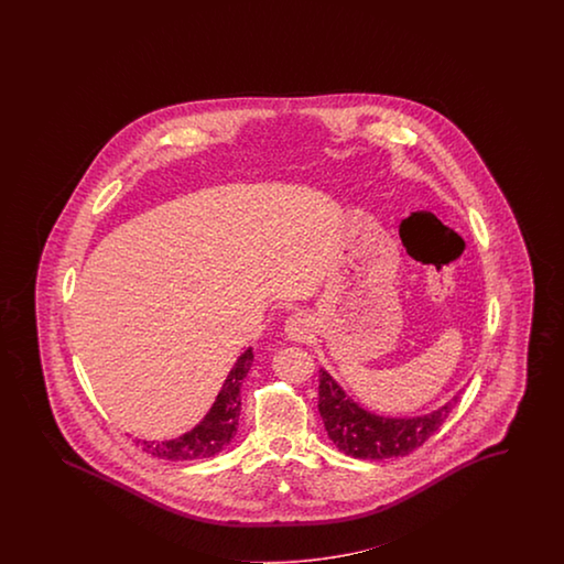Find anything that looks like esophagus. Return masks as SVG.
<instances>
[{"mask_svg":"<svg viewBox=\"0 0 564 564\" xmlns=\"http://www.w3.org/2000/svg\"><path fill=\"white\" fill-rule=\"evenodd\" d=\"M285 335L291 341L304 343L312 335V321L307 314L295 312L285 321Z\"/></svg>","mask_w":564,"mask_h":564,"instance_id":"34e87169","label":"esophagus"}]
</instances>
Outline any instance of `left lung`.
<instances>
[{
	"label": "left lung",
	"instance_id": "8db88e82",
	"mask_svg": "<svg viewBox=\"0 0 564 564\" xmlns=\"http://www.w3.org/2000/svg\"><path fill=\"white\" fill-rule=\"evenodd\" d=\"M318 378V411L325 422L326 434L339 451L356 459L378 462L410 455L443 426L462 397V391L453 394V399L430 413L391 417L361 408L325 368H321Z\"/></svg>",
	"mask_w": 564,
	"mask_h": 564
}]
</instances>
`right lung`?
Listing matches in <instances>:
<instances>
[{"label": "right lung", "mask_w": 564, "mask_h": 564, "mask_svg": "<svg viewBox=\"0 0 564 564\" xmlns=\"http://www.w3.org/2000/svg\"><path fill=\"white\" fill-rule=\"evenodd\" d=\"M252 361H254V354H252V347H248L229 370L210 410L206 411L205 417L192 430L171 441L138 438V446H142V451H147L156 459H167V462H192V459H206V457L219 455L225 446H229L238 432L239 411H241L239 389L243 378L252 368Z\"/></svg>", "instance_id": "obj_1"}]
</instances>
